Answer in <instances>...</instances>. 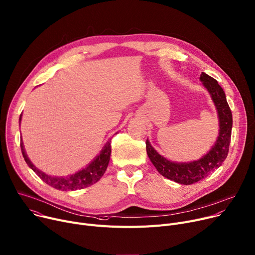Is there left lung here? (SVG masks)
<instances>
[{
  "label": "left lung",
  "instance_id": "obj_1",
  "mask_svg": "<svg viewBox=\"0 0 255 255\" xmlns=\"http://www.w3.org/2000/svg\"><path fill=\"white\" fill-rule=\"evenodd\" d=\"M202 86L207 90L219 116V135L214 145L201 158L190 162H175L166 159L156 151L149 140H146L148 157L158 172L164 178L183 185H191L202 179L220 167L228 156L233 127V116L224 90L213 77L202 72L200 77Z\"/></svg>",
  "mask_w": 255,
  "mask_h": 255
}]
</instances>
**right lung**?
Returning a JSON list of instances; mask_svg holds the SVG:
<instances>
[{"label": "right lung", "instance_id": "right-lung-1", "mask_svg": "<svg viewBox=\"0 0 255 255\" xmlns=\"http://www.w3.org/2000/svg\"><path fill=\"white\" fill-rule=\"evenodd\" d=\"M21 117H22V113L20 117H19V123L21 122ZM110 142L111 140L105 144V146L100 151V153L98 154L94 158V160L91 163H89L85 168L76 171L75 173L67 175V177H56V175L54 177V175L47 174L44 171L40 170L29 160L28 156L25 152L22 140L20 141V147H21L24 160L27 163V165L45 183L60 191H74L77 189H84V188L90 187L91 185L97 183L102 178V175L106 171L109 160H110V154H111Z\"/></svg>", "mask_w": 255, "mask_h": 255}]
</instances>
